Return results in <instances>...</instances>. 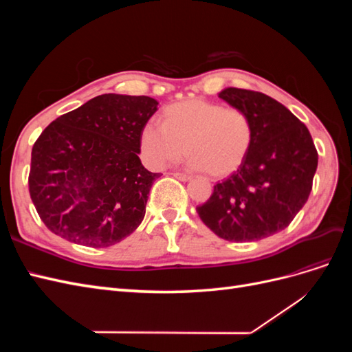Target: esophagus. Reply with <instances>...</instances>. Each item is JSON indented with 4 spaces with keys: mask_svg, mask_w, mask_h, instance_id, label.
<instances>
[{
    "mask_svg": "<svg viewBox=\"0 0 352 352\" xmlns=\"http://www.w3.org/2000/svg\"><path fill=\"white\" fill-rule=\"evenodd\" d=\"M173 176H175L176 179H179V180H182V182H188V180L192 179L189 175H186V173H179V172L173 173Z\"/></svg>",
    "mask_w": 352,
    "mask_h": 352,
    "instance_id": "esophagus-1",
    "label": "esophagus"
}]
</instances>
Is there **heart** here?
I'll use <instances>...</instances> for the list:
<instances>
[{
	"label": "heart",
	"instance_id": "heart-1",
	"mask_svg": "<svg viewBox=\"0 0 352 352\" xmlns=\"http://www.w3.org/2000/svg\"><path fill=\"white\" fill-rule=\"evenodd\" d=\"M146 162L164 167L185 154L189 164L212 177H225L242 166L252 145L250 117L204 100L170 105L164 122L148 120L141 132Z\"/></svg>",
	"mask_w": 352,
	"mask_h": 352
}]
</instances>
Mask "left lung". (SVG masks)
Segmentation results:
<instances>
[{"instance_id":"8db88e82","label":"left lung","mask_w":352,"mask_h":352,"mask_svg":"<svg viewBox=\"0 0 352 352\" xmlns=\"http://www.w3.org/2000/svg\"><path fill=\"white\" fill-rule=\"evenodd\" d=\"M252 124V145L242 166L214 185L197 207L217 236L251 242L274 235L296 216L313 188L318 154L307 126L261 92L226 88L219 94Z\"/></svg>"}]
</instances>
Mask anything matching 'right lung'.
Segmentation results:
<instances>
[{"label":"right lung","mask_w":352,"mask_h":352,"mask_svg":"<svg viewBox=\"0 0 352 352\" xmlns=\"http://www.w3.org/2000/svg\"><path fill=\"white\" fill-rule=\"evenodd\" d=\"M157 105L145 95H98L39 135L32 148L29 192L52 233L105 248L141 225L160 173L148 172L138 154Z\"/></svg>","instance_id":"add662e5"}]
</instances>
